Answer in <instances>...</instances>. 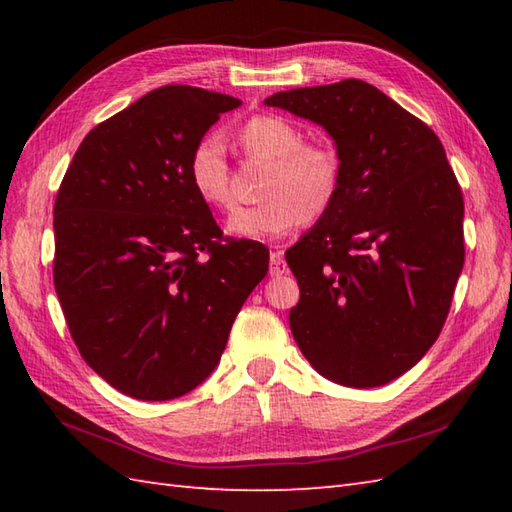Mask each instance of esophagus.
<instances>
[{
    "label": "esophagus",
    "mask_w": 512,
    "mask_h": 512,
    "mask_svg": "<svg viewBox=\"0 0 512 512\" xmlns=\"http://www.w3.org/2000/svg\"><path fill=\"white\" fill-rule=\"evenodd\" d=\"M286 262H284V250L277 248L270 253V277H281L286 275Z\"/></svg>",
    "instance_id": "esophagus-1"
}]
</instances>
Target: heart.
Listing matches in <instances>:
<instances>
[{
	"label": "heart",
	"mask_w": 512,
	"mask_h": 512,
	"mask_svg": "<svg viewBox=\"0 0 512 512\" xmlns=\"http://www.w3.org/2000/svg\"><path fill=\"white\" fill-rule=\"evenodd\" d=\"M237 140L248 156L270 162L264 202L239 206L226 217V233L239 239H281L303 222H317L332 209L343 180L339 149L306 143L303 129L286 116L257 114L239 127ZM189 182L198 198L226 209L231 204V167L224 140L206 134L189 154Z\"/></svg>",
	"instance_id": "b5f03b06"
}]
</instances>
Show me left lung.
<instances>
[{
    "instance_id": "left-lung-1",
    "label": "left lung",
    "mask_w": 512,
    "mask_h": 512,
    "mask_svg": "<svg viewBox=\"0 0 512 512\" xmlns=\"http://www.w3.org/2000/svg\"><path fill=\"white\" fill-rule=\"evenodd\" d=\"M266 105L319 123L343 162L332 209L286 253L301 354L345 387L402 376L442 332L464 266V200L440 138L374 85L345 79Z\"/></svg>"
}]
</instances>
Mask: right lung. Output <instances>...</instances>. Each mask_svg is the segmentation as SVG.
<instances>
[{"instance_id": "obj_1", "label": "right lung", "mask_w": 512, "mask_h": 512, "mask_svg": "<svg viewBox=\"0 0 512 512\" xmlns=\"http://www.w3.org/2000/svg\"><path fill=\"white\" fill-rule=\"evenodd\" d=\"M239 99L165 85L83 138L54 200V290L83 361L138 400L209 376L268 248L224 237L189 154Z\"/></svg>"}]
</instances>
